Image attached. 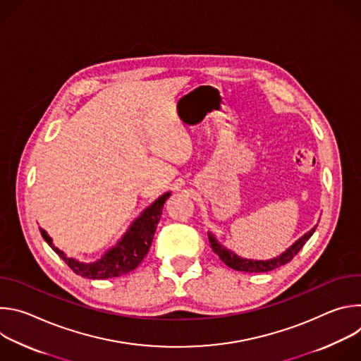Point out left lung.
<instances>
[{
  "mask_svg": "<svg viewBox=\"0 0 361 361\" xmlns=\"http://www.w3.org/2000/svg\"><path fill=\"white\" fill-rule=\"evenodd\" d=\"M317 226H314L310 231L305 233L301 238H298L290 248H287L281 255L276 257V259L271 260H266V262H259V260H247V259H241L237 254H234L233 251L227 250L226 247H223L216 237L209 233V241L210 245L213 248V251L220 257V260L228 266L230 269H234L237 271H244V273H266V271H271L277 267H281L284 264H287L288 262H291L294 259V255L302 248V245L307 243V240L313 235V233L316 231Z\"/></svg>",
  "mask_w": 361,
  "mask_h": 361,
  "instance_id": "1",
  "label": "left lung"
}]
</instances>
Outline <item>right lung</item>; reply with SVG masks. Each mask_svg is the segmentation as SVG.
Listing matches in <instances>:
<instances>
[{
	"instance_id": "right-lung-1",
	"label": "right lung",
	"mask_w": 361,
	"mask_h": 361,
	"mask_svg": "<svg viewBox=\"0 0 361 361\" xmlns=\"http://www.w3.org/2000/svg\"><path fill=\"white\" fill-rule=\"evenodd\" d=\"M170 195V192H166L159 200L154 201L135 221H133L121 240L94 263H81L75 259H71V257H67L53 244V240L45 233V230L39 228V231L48 245L59 254V257H61L75 274L91 280L120 277L137 269V266L147 255L154 238V233L157 230L164 202Z\"/></svg>"
}]
</instances>
